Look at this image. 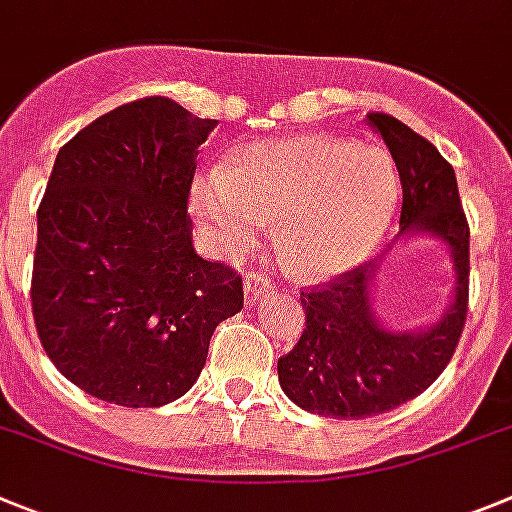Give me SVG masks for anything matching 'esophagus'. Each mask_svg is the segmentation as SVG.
Instances as JSON below:
<instances>
[{"label":"esophagus","mask_w":512,"mask_h":512,"mask_svg":"<svg viewBox=\"0 0 512 512\" xmlns=\"http://www.w3.org/2000/svg\"><path fill=\"white\" fill-rule=\"evenodd\" d=\"M243 287H246V304L248 307H253V304L259 302L261 294L274 292V281L266 279V276H261V274H253V271H248L246 279H243Z\"/></svg>","instance_id":"34e87169"}]
</instances>
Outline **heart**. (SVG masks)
<instances>
[{"label": "heart", "instance_id": "heart-1", "mask_svg": "<svg viewBox=\"0 0 512 512\" xmlns=\"http://www.w3.org/2000/svg\"><path fill=\"white\" fill-rule=\"evenodd\" d=\"M396 167L381 149L325 134L256 142L231 170L195 177L190 205L210 241L243 251L276 220L281 259L299 276H332L363 261L396 208Z\"/></svg>", "mask_w": 512, "mask_h": 512}]
</instances>
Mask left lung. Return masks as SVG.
<instances>
[{"instance_id":"left-lung-1","label":"left lung","mask_w":512,"mask_h":512,"mask_svg":"<svg viewBox=\"0 0 512 512\" xmlns=\"http://www.w3.org/2000/svg\"><path fill=\"white\" fill-rule=\"evenodd\" d=\"M403 187L401 233H429L454 259V299L437 325L393 332L375 320L370 284L378 261H365L302 292L307 314L299 342L279 358V383L299 409L330 419H365L396 409L437 381L457 350L470 302V223L452 164L393 116L370 111Z\"/></svg>"}]
</instances>
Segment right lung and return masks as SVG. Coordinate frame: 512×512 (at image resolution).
<instances>
[{
	"mask_svg": "<svg viewBox=\"0 0 512 512\" xmlns=\"http://www.w3.org/2000/svg\"><path fill=\"white\" fill-rule=\"evenodd\" d=\"M218 126L164 96L98 116L60 147L37 208L32 317L70 383L126 409L185 396L241 312L236 269L200 259L187 215Z\"/></svg>",
	"mask_w": 512,
	"mask_h": 512,
	"instance_id": "1",
	"label": "right lung"
}]
</instances>
